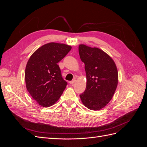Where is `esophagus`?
Here are the masks:
<instances>
[{
    "instance_id": "34e87169",
    "label": "esophagus",
    "mask_w": 147,
    "mask_h": 147,
    "mask_svg": "<svg viewBox=\"0 0 147 147\" xmlns=\"http://www.w3.org/2000/svg\"><path fill=\"white\" fill-rule=\"evenodd\" d=\"M75 81H76V80H72V81H70V82H69V83L70 84H73L75 82Z\"/></svg>"
}]
</instances>
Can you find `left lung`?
<instances>
[{
	"label": "left lung",
	"mask_w": 147,
	"mask_h": 147,
	"mask_svg": "<svg viewBox=\"0 0 147 147\" xmlns=\"http://www.w3.org/2000/svg\"><path fill=\"white\" fill-rule=\"evenodd\" d=\"M78 52L86 74V90L80 97L88 109L100 110L108 104L116 91L118 83L117 65L112 57L98 48L80 44Z\"/></svg>",
	"instance_id": "obj_1"
}]
</instances>
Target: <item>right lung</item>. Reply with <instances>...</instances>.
<instances>
[{
  "mask_svg": "<svg viewBox=\"0 0 147 147\" xmlns=\"http://www.w3.org/2000/svg\"><path fill=\"white\" fill-rule=\"evenodd\" d=\"M72 47L64 43H48L30 56L25 69L27 90L43 107L54 105L67 86L57 63L70 51Z\"/></svg>",
  "mask_w": 147,
  "mask_h": 147,
  "instance_id": "add662e5",
  "label": "right lung"
}]
</instances>
